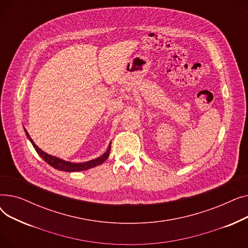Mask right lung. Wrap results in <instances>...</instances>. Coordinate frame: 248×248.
I'll use <instances>...</instances> for the list:
<instances>
[{
	"mask_svg": "<svg viewBox=\"0 0 248 248\" xmlns=\"http://www.w3.org/2000/svg\"><path fill=\"white\" fill-rule=\"evenodd\" d=\"M26 132V135H27L28 139L30 140V141L32 142L33 147L35 148L36 152L38 153V155H40V157L46 162L48 163L50 166H52L53 168L57 169V170L59 171H64V172H78V171H84V170H87V169H91L93 167H96L100 164H102L104 161H106L108 155H109V152H110V145L108 146V151L104 153L101 157L99 158H96L94 160H91V161H88V162H85V163H71V162H67V161H64V160H61L59 158H56L54 157V155H48L47 153L43 152L41 149H39L36 145L35 142L33 141V140L30 138L29 134L27 133V131L25 129Z\"/></svg>",
	"mask_w": 248,
	"mask_h": 248,
	"instance_id": "obj_1",
	"label": "right lung"
}]
</instances>
